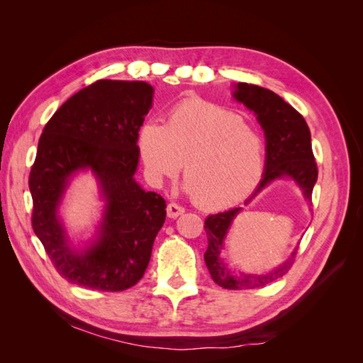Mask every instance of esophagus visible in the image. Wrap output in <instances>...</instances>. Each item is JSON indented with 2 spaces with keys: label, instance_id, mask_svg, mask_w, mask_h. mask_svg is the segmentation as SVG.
Here are the masks:
<instances>
[{
  "label": "esophagus",
  "instance_id": "1",
  "mask_svg": "<svg viewBox=\"0 0 363 363\" xmlns=\"http://www.w3.org/2000/svg\"><path fill=\"white\" fill-rule=\"evenodd\" d=\"M182 213H184V207H182V206L176 204V203H169V204H168V207H167L168 218H177V217H179V215H182Z\"/></svg>",
  "mask_w": 363,
  "mask_h": 363
}]
</instances>
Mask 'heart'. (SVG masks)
<instances>
[{
    "instance_id": "obj_1",
    "label": "heart",
    "mask_w": 363,
    "mask_h": 363,
    "mask_svg": "<svg viewBox=\"0 0 363 363\" xmlns=\"http://www.w3.org/2000/svg\"><path fill=\"white\" fill-rule=\"evenodd\" d=\"M138 150L154 181L184 179L194 203L221 209L243 201L264 172V142L240 113L201 98L176 104L167 126L145 121L138 130Z\"/></svg>"
}]
</instances>
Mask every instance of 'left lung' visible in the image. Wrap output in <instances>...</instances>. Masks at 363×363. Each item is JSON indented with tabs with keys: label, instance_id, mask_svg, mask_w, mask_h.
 <instances>
[{
	"label": "left lung",
	"instance_id": "left-lung-1",
	"mask_svg": "<svg viewBox=\"0 0 363 363\" xmlns=\"http://www.w3.org/2000/svg\"><path fill=\"white\" fill-rule=\"evenodd\" d=\"M234 98L243 103L248 109L256 113L257 121L265 133L267 156L265 173L259 187L248 201L256 196L259 191L267 187L269 182L282 177H291L303 190L307 201H312V190L318 177L317 162L312 152L311 130L295 107L276 95L274 91L254 86V84L238 82L235 86ZM242 207H234L225 212L209 215L204 221L207 234V250L204 252V262L215 284L228 290H251L260 289L272 284L289 273L296 257V250L284 262L281 267L267 274H233L223 264L220 252L228 230L233 225V220Z\"/></svg>",
	"mask_w": 363,
	"mask_h": 363
}]
</instances>
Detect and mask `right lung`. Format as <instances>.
Instances as JSON below:
<instances>
[{
	"label": "right lung",
	"instance_id": "1",
	"mask_svg": "<svg viewBox=\"0 0 363 363\" xmlns=\"http://www.w3.org/2000/svg\"><path fill=\"white\" fill-rule=\"evenodd\" d=\"M143 81L99 79L59 107L43 128L29 173L33 229L57 273L81 287L121 291L143 277L165 221V199L134 179L138 130L152 103ZM90 169L106 201L99 238L73 250L57 218L71 177Z\"/></svg>",
	"mask_w": 363,
	"mask_h": 363
}]
</instances>
